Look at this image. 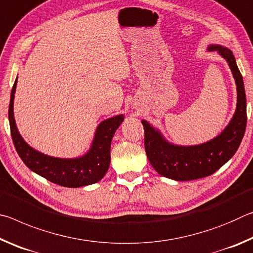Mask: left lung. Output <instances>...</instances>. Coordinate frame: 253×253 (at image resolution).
I'll return each instance as SVG.
<instances>
[{
	"mask_svg": "<svg viewBox=\"0 0 253 253\" xmlns=\"http://www.w3.org/2000/svg\"><path fill=\"white\" fill-rule=\"evenodd\" d=\"M209 51H217L232 71L237 84V109L229 125L220 135L200 145L181 146L168 142L162 132L146 121H142L145 131V151L148 161L158 174L175 181L202 178L222 168L241 144L247 126V98L242 76L230 49L210 44Z\"/></svg>",
	"mask_w": 253,
	"mask_h": 253,
	"instance_id": "obj_1",
	"label": "left lung"
}]
</instances>
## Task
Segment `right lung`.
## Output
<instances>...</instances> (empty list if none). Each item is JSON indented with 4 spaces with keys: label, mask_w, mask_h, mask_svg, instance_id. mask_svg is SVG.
<instances>
[{
    "label": "right lung",
    "mask_w": 253,
    "mask_h": 253,
    "mask_svg": "<svg viewBox=\"0 0 253 253\" xmlns=\"http://www.w3.org/2000/svg\"><path fill=\"white\" fill-rule=\"evenodd\" d=\"M16 81L11 91L8 122L14 147L21 160L32 172L48 181L66 187H80L97 183L105 176L110 164V144L115 131L124 121V115L111 117L98 125L90 149L77 158H58L44 155L32 148L22 138L13 114Z\"/></svg>",
    "instance_id": "add662e5"
}]
</instances>
